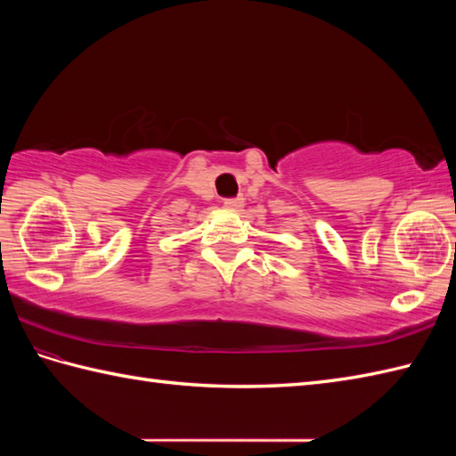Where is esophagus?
<instances>
[{
	"label": "esophagus",
	"mask_w": 456,
	"mask_h": 456,
	"mask_svg": "<svg viewBox=\"0 0 456 456\" xmlns=\"http://www.w3.org/2000/svg\"><path fill=\"white\" fill-rule=\"evenodd\" d=\"M225 208H227V209H240V208H243V198H231V200H225Z\"/></svg>",
	"instance_id": "esophagus-1"
}]
</instances>
